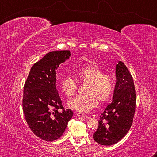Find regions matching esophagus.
Here are the masks:
<instances>
[{
    "label": "esophagus",
    "mask_w": 157,
    "mask_h": 157,
    "mask_svg": "<svg viewBox=\"0 0 157 157\" xmlns=\"http://www.w3.org/2000/svg\"><path fill=\"white\" fill-rule=\"evenodd\" d=\"M77 116H82V117H85V118H89V116H86V114H84V113H82V112L77 113Z\"/></svg>",
    "instance_id": "esophagus-1"
}]
</instances>
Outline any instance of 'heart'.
<instances>
[{"label":"heart","mask_w":157,"mask_h":157,"mask_svg":"<svg viewBox=\"0 0 157 157\" xmlns=\"http://www.w3.org/2000/svg\"><path fill=\"white\" fill-rule=\"evenodd\" d=\"M74 75L82 83L86 84L84 90L85 95L75 97L68 102V107L73 110L88 112L98 104L109 99L114 90L112 77L104 74L98 66L89 64L76 69ZM61 88L66 96H72L76 94L77 84L70 76H67L61 83Z\"/></svg>","instance_id":"1"}]
</instances>
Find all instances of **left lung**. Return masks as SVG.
I'll use <instances>...</instances> for the list:
<instances>
[{
	"label": "left lung",
	"mask_w": 157,
	"mask_h": 157,
	"mask_svg": "<svg viewBox=\"0 0 157 157\" xmlns=\"http://www.w3.org/2000/svg\"><path fill=\"white\" fill-rule=\"evenodd\" d=\"M116 83L113 100L101 113L94 139L102 145H111L125 136L132 126L136 107L134 80L123 62L116 66Z\"/></svg>",
	"instance_id": "left-lung-1"
}]
</instances>
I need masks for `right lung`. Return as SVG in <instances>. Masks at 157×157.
Listing matches in <instances>:
<instances>
[{
  "label": "right lung",
  "mask_w": 157,
  "mask_h": 157,
  "mask_svg": "<svg viewBox=\"0 0 157 157\" xmlns=\"http://www.w3.org/2000/svg\"><path fill=\"white\" fill-rule=\"evenodd\" d=\"M71 56L69 50L47 53L32 66L24 85L23 110L26 122L32 132L46 141L62 136L73 115L71 109H63L55 85L57 68Z\"/></svg>",
  "instance_id": "obj_1"
}]
</instances>
